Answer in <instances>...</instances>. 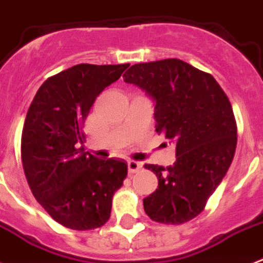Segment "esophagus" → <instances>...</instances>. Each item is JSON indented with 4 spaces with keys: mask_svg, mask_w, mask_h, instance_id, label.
Instances as JSON below:
<instances>
[{
    "mask_svg": "<svg viewBox=\"0 0 263 263\" xmlns=\"http://www.w3.org/2000/svg\"><path fill=\"white\" fill-rule=\"evenodd\" d=\"M142 169V162H138V161H128V173L129 175H134V173L139 172Z\"/></svg>",
    "mask_w": 263,
    "mask_h": 263,
    "instance_id": "esophagus-1",
    "label": "esophagus"
}]
</instances>
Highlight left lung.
Segmentation results:
<instances>
[{
	"label": "left lung",
	"instance_id": "left-lung-1",
	"mask_svg": "<svg viewBox=\"0 0 263 263\" xmlns=\"http://www.w3.org/2000/svg\"><path fill=\"white\" fill-rule=\"evenodd\" d=\"M124 82L156 99V131L176 143L171 166L146 164L158 188L143 199L153 221L179 225L203 212L235 156L237 127L232 105L210 73L177 59L132 65Z\"/></svg>",
	"mask_w": 263,
	"mask_h": 263
}]
</instances>
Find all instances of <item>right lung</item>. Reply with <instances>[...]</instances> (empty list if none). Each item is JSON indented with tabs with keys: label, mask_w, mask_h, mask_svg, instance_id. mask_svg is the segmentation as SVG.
<instances>
[{
	"label": "right lung",
	"mask_w": 263,
	"mask_h": 263,
	"mask_svg": "<svg viewBox=\"0 0 263 263\" xmlns=\"http://www.w3.org/2000/svg\"><path fill=\"white\" fill-rule=\"evenodd\" d=\"M129 64H79L50 76L36 91L22 132V162L31 192L63 227L88 231L110 218L128 166L83 153L82 128L95 99Z\"/></svg>",
	"instance_id": "obj_1"
}]
</instances>
